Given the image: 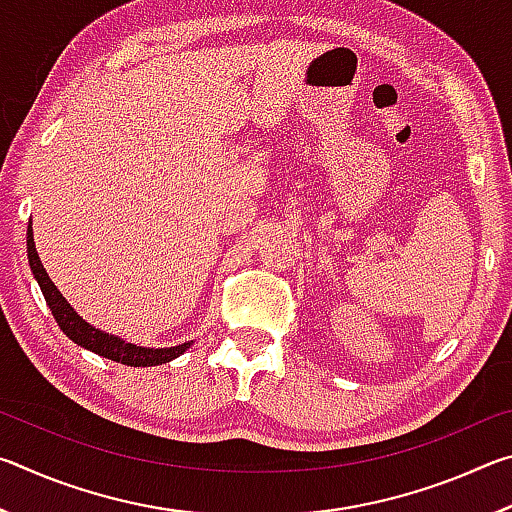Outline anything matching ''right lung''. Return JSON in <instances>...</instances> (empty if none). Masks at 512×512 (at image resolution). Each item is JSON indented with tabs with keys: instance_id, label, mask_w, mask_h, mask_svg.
I'll list each match as a JSON object with an SVG mask.
<instances>
[{
	"instance_id": "obj_1",
	"label": "right lung",
	"mask_w": 512,
	"mask_h": 512,
	"mask_svg": "<svg viewBox=\"0 0 512 512\" xmlns=\"http://www.w3.org/2000/svg\"><path fill=\"white\" fill-rule=\"evenodd\" d=\"M27 253H29L31 273L38 280L42 296H45L58 327L67 334V339H72L76 345H81V348L99 354V357H106L110 361L124 363V366L146 368V366H162V363L173 361L183 352H187L189 345L194 343V341H185L180 345H173V348H144V345L128 343L115 334H108L103 332V329L90 325L88 320H83V316L76 314V309L69 305V302L63 298V293L56 289V284L49 280L45 266H42L38 257L31 223L27 228Z\"/></svg>"
}]
</instances>
